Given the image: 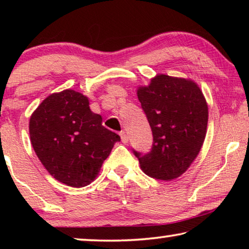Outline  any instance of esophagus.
<instances>
[{
  "mask_svg": "<svg viewBox=\"0 0 249 249\" xmlns=\"http://www.w3.org/2000/svg\"><path fill=\"white\" fill-rule=\"evenodd\" d=\"M120 137H121L122 142H128V136H127V134H125L124 131H121L120 132Z\"/></svg>",
  "mask_w": 249,
  "mask_h": 249,
  "instance_id": "obj_1",
  "label": "esophagus"
}]
</instances>
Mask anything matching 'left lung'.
I'll return each instance as SVG.
<instances>
[{
	"instance_id": "left-lung-1",
	"label": "left lung",
	"mask_w": 249,
	"mask_h": 249,
	"mask_svg": "<svg viewBox=\"0 0 249 249\" xmlns=\"http://www.w3.org/2000/svg\"><path fill=\"white\" fill-rule=\"evenodd\" d=\"M153 134L152 149L134 151L142 171L158 180L176 179L186 172L202 148L209 108L192 80L159 74L137 90Z\"/></svg>"
}]
</instances>
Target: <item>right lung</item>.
Wrapping results in <instances>:
<instances>
[{
  "label": "right lung",
  "mask_w": 249,
  "mask_h": 249,
  "mask_svg": "<svg viewBox=\"0 0 249 249\" xmlns=\"http://www.w3.org/2000/svg\"><path fill=\"white\" fill-rule=\"evenodd\" d=\"M30 141L39 161L64 185L93 181L120 136L102 125L88 98L72 89L50 95L30 117Z\"/></svg>",
  "instance_id": "add662e5"
}]
</instances>
